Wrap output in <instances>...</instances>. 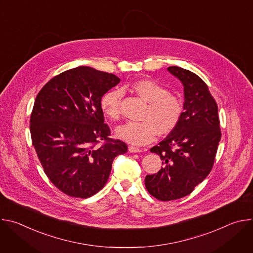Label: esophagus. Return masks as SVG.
Returning a JSON list of instances; mask_svg holds the SVG:
<instances>
[{"instance_id":"esophagus-1","label":"esophagus","mask_w":253,"mask_h":253,"mask_svg":"<svg viewBox=\"0 0 253 253\" xmlns=\"http://www.w3.org/2000/svg\"><path fill=\"white\" fill-rule=\"evenodd\" d=\"M128 150H129V152H131V153H138V152H141V149H139L138 147H135V146H129V147H128Z\"/></svg>"}]
</instances>
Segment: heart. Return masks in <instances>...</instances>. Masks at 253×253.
I'll return each instance as SVG.
<instances>
[{
  "label": "heart",
  "mask_w": 253,
  "mask_h": 253,
  "mask_svg": "<svg viewBox=\"0 0 253 253\" xmlns=\"http://www.w3.org/2000/svg\"><path fill=\"white\" fill-rule=\"evenodd\" d=\"M129 89L140 99L147 102L142 112L141 122H128L117 129V135L135 145L151 142L157 132L166 135L179 124L183 115V103L177 95L172 94L153 79H141L133 82ZM122 92H107L101 100L102 111L106 117L117 121L121 117Z\"/></svg>",
  "instance_id": "b5f03b06"
}]
</instances>
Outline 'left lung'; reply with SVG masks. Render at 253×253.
<instances>
[{
    "label": "left lung",
    "mask_w": 253,
    "mask_h": 253,
    "mask_svg": "<svg viewBox=\"0 0 253 253\" xmlns=\"http://www.w3.org/2000/svg\"><path fill=\"white\" fill-rule=\"evenodd\" d=\"M184 86V111L178 126L150 149L163 167L145 177L148 192L161 201L190 194L212 170L221 138L218 107L207 84L193 72L168 67Z\"/></svg>",
    "instance_id": "8db88e82"
}]
</instances>
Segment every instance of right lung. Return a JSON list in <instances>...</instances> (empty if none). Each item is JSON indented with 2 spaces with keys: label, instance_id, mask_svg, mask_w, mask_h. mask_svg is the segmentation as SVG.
I'll use <instances>...</instances> for the list:
<instances>
[{
  "label": "right lung",
  "instance_id": "right-lung-1",
  "mask_svg": "<svg viewBox=\"0 0 253 253\" xmlns=\"http://www.w3.org/2000/svg\"><path fill=\"white\" fill-rule=\"evenodd\" d=\"M120 79L90 67L53 77L35 99L32 144L50 181L71 197L88 198L109 178L112 162L127 144L110 138L101 99Z\"/></svg>",
  "mask_w": 253,
  "mask_h": 253
}]
</instances>
